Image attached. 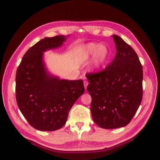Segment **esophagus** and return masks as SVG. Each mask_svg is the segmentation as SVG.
<instances>
[{
    "label": "esophagus",
    "mask_w": 160,
    "mask_h": 160,
    "mask_svg": "<svg viewBox=\"0 0 160 160\" xmlns=\"http://www.w3.org/2000/svg\"><path fill=\"white\" fill-rule=\"evenodd\" d=\"M83 83H84V87H85V88L87 89V85L88 84V82L87 81H84V82H83Z\"/></svg>",
    "instance_id": "1"
}]
</instances>
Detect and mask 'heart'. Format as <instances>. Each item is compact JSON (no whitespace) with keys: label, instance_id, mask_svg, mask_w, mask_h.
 Instances as JSON below:
<instances>
[{"label":"heart","instance_id":"1","mask_svg":"<svg viewBox=\"0 0 160 160\" xmlns=\"http://www.w3.org/2000/svg\"><path fill=\"white\" fill-rule=\"evenodd\" d=\"M81 50L87 58H93L92 68L95 71L102 69L109 58V49L104 44L88 43L83 45Z\"/></svg>","mask_w":160,"mask_h":160}]
</instances>
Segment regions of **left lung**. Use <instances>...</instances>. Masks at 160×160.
Wrapping results in <instances>:
<instances>
[{"mask_svg": "<svg viewBox=\"0 0 160 160\" xmlns=\"http://www.w3.org/2000/svg\"><path fill=\"white\" fill-rule=\"evenodd\" d=\"M112 36L116 45L115 58L102 72L86 75L92 119L104 129L127 126L142 98L143 74L139 57L120 36Z\"/></svg>", "mask_w": 160, "mask_h": 160, "instance_id": "obj_1", "label": "left lung"}]
</instances>
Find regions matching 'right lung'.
Listing matches in <instances>:
<instances>
[{"mask_svg": "<svg viewBox=\"0 0 160 160\" xmlns=\"http://www.w3.org/2000/svg\"><path fill=\"white\" fill-rule=\"evenodd\" d=\"M68 37L60 35L40 40L26 52L18 68V105L29 124L38 130L61 128L72 106L85 92L82 79H60L49 73L44 62L43 52L60 48Z\"/></svg>", "mask_w": 160, "mask_h": 160, "instance_id": "add662e5", "label": "right lung"}]
</instances>
